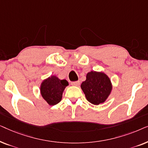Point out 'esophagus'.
Masks as SVG:
<instances>
[{"mask_svg": "<svg viewBox=\"0 0 148 148\" xmlns=\"http://www.w3.org/2000/svg\"><path fill=\"white\" fill-rule=\"evenodd\" d=\"M71 84L72 86H79L80 84V82H73L71 83Z\"/></svg>", "mask_w": 148, "mask_h": 148, "instance_id": "34e87169", "label": "esophagus"}]
</instances>
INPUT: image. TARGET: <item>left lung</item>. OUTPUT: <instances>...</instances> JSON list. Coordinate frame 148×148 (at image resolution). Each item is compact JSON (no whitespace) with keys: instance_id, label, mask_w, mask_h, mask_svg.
Listing matches in <instances>:
<instances>
[{"instance_id":"left-lung-1","label":"left lung","mask_w":148,"mask_h":148,"mask_svg":"<svg viewBox=\"0 0 148 148\" xmlns=\"http://www.w3.org/2000/svg\"><path fill=\"white\" fill-rule=\"evenodd\" d=\"M81 88L87 100L94 105L106 102L112 90L110 79L104 72L92 71L86 75V79L82 82Z\"/></svg>"}]
</instances>
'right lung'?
<instances>
[{"label":"right lung","instance_id":"add662e5","mask_svg":"<svg viewBox=\"0 0 148 148\" xmlns=\"http://www.w3.org/2000/svg\"><path fill=\"white\" fill-rule=\"evenodd\" d=\"M69 83L66 79H60L56 75H50L42 82L40 94L50 106H54L62 100V93Z\"/></svg>","mask_w":148,"mask_h":148}]
</instances>
